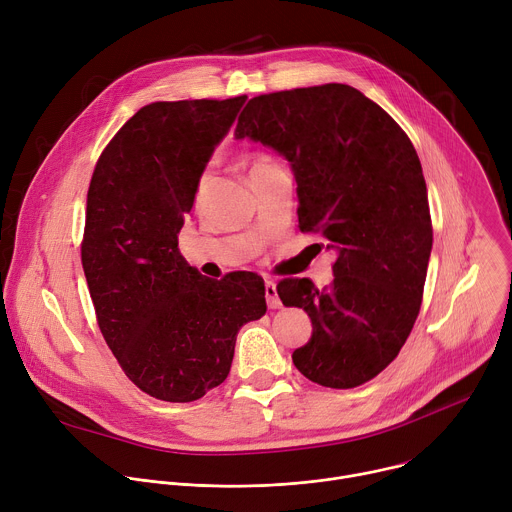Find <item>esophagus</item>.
<instances>
[{
  "mask_svg": "<svg viewBox=\"0 0 512 512\" xmlns=\"http://www.w3.org/2000/svg\"><path fill=\"white\" fill-rule=\"evenodd\" d=\"M265 300L271 310H277L281 306L279 296H277V285L273 281H265Z\"/></svg>",
  "mask_w": 512,
  "mask_h": 512,
  "instance_id": "esophagus-1",
  "label": "esophagus"
}]
</instances>
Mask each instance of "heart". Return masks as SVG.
Instances as JSON below:
<instances>
[{
  "label": "heart",
  "mask_w": 512,
  "mask_h": 512,
  "mask_svg": "<svg viewBox=\"0 0 512 512\" xmlns=\"http://www.w3.org/2000/svg\"><path fill=\"white\" fill-rule=\"evenodd\" d=\"M265 164H271V162H269L267 158H259V160L253 162V168H259V166H265ZM253 168H251V170H253Z\"/></svg>",
  "instance_id": "1"
}]
</instances>
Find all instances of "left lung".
Instances as JSON below:
<instances>
[{
  "mask_svg": "<svg viewBox=\"0 0 512 512\" xmlns=\"http://www.w3.org/2000/svg\"><path fill=\"white\" fill-rule=\"evenodd\" d=\"M267 145L298 182L302 231L336 251L334 279H283V306L304 308L310 340L298 371L330 389H352L395 360L419 314L431 255L423 170L395 119L360 91L330 83L255 97L235 139Z\"/></svg>",
  "mask_w": 512,
  "mask_h": 512,
  "instance_id": "1",
  "label": "left lung"
}]
</instances>
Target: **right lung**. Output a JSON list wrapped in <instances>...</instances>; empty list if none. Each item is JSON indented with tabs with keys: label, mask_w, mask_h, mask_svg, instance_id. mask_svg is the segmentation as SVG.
Listing matches in <instances>:
<instances>
[{
	"label": "right lung",
	"mask_w": 512,
	"mask_h": 512,
	"mask_svg": "<svg viewBox=\"0 0 512 512\" xmlns=\"http://www.w3.org/2000/svg\"><path fill=\"white\" fill-rule=\"evenodd\" d=\"M247 97L141 107L101 154L81 247L97 322L125 375L170 403L221 385L243 324L267 312L263 279L202 277L178 249L202 172Z\"/></svg>",
	"instance_id": "obj_1"
}]
</instances>
